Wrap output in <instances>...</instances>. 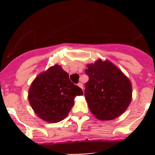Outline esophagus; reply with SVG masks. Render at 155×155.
<instances>
[{
    "label": "esophagus",
    "instance_id": "esophagus-1",
    "mask_svg": "<svg viewBox=\"0 0 155 155\" xmlns=\"http://www.w3.org/2000/svg\"><path fill=\"white\" fill-rule=\"evenodd\" d=\"M78 87H80L81 89H83V84H82V83L79 82L78 84Z\"/></svg>",
    "mask_w": 155,
    "mask_h": 155
}]
</instances>
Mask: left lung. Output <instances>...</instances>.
Segmentation results:
<instances>
[{"mask_svg": "<svg viewBox=\"0 0 155 155\" xmlns=\"http://www.w3.org/2000/svg\"><path fill=\"white\" fill-rule=\"evenodd\" d=\"M84 96L90 111L100 120H111L121 116L132 98L131 82L110 61L98 60L87 64Z\"/></svg>", "mask_w": 155, "mask_h": 155, "instance_id": "obj_1", "label": "left lung"}]
</instances>
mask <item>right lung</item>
Wrapping results in <instances>:
<instances>
[{
    "label": "right lung",
    "instance_id": "right-lung-1",
    "mask_svg": "<svg viewBox=\"0 0 155 155\" xmlns=\"http://www.w3.org/2000/svg\"><path fill=\"white\" fill-rule=\"evenodd\" d=\"M83 91L70 81L69 75L55 64L39 74L28 90V101L35 113L48 123H58L68 116L74 100Z\"/></svg>",
    "mask_w": 155,
    "mask_h": 155
}]
</instances>
